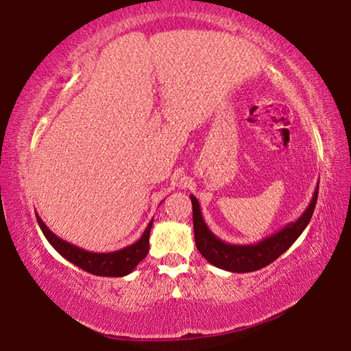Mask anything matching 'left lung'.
Returning <instances> with one entry per match:
<instances>
[{"label":"left lung","mask_w":351,"mask_h":351,"mask_svg":"<svg viewBox=\"0 0 351 351\" xmlns=\"http://www.w3.org/2000/svg\"><path fill=\"white\" fill-rule=\"evenodd\" d=\"M317 193L319 182L314 189L310 204L295 221L285 224L276 234L266 237V239L257 243H251V245H230V243L219 240L207 228L197 197L190 195L193 209L195 243H197L198 251L210 265L224 271L252 272L265 268V266H268L280 257L283 252H287V249H289V246L304 232L313 217L314 207H316Z\"/></svg>","instance_id":"8db88e82"}]
</instances>
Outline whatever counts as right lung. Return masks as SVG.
<instances>
[{
  "instance_id": "1",
  "label": "right lung",
  "mask_w": 351,
  "mask_h": 351,
  "mask_svg": "<svg viewBox=\"0 0 351 351\" xmlns=\"http://www.w3.org/2000/svg\"><path fill=\"white\" fill-rule=\"evenodd\" d=\"M37 215V221L40 224L41 232L45 234L46 240L51 243V246L66 258L71 263L79 266L80 269L90 272L94 276L100 277H123L133 272L136 266H138L142 260L147 257L148 247H150V230L153 219L144 230L141 239L133 243V245L125 246L119 251L112 252H91L86 249H82L75 245H71L66 240L60 239L43 223V219Z\"/></svg>"
}]
</instances>
